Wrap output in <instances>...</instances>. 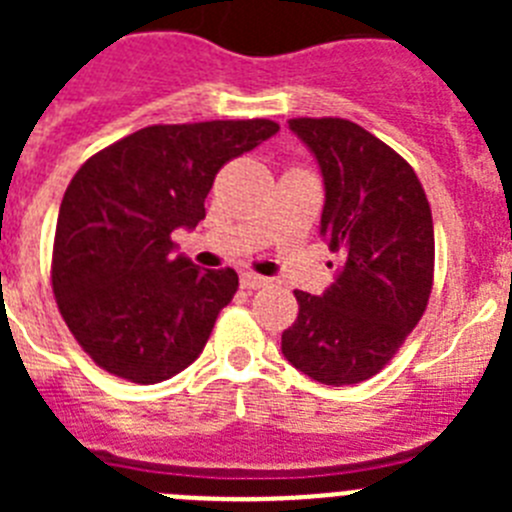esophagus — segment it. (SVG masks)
<instances>
[{
  "label": "esophagus",
  "mask_w": 512,
  "mask_h": 512,
  "mask_svg": "<svg viewBox=\"0 0 512 512\" xmlns=\"http://www.w3.org/2000/svg\"><path fill=\"white\" fill-rule=\"evenodd\" d=\"M269 284V279L259 277V274H251V271H243L241 274V287L243 289H261Z\"/></svg>",
  "instance_id": "34e87169"
}]
</instances>
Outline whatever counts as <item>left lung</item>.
<instances>
[{
	"label": "left lung",
	"instance_id": "obj_1",
	"mask_svg": "<svg viewBox=\"0 0 512 512\" xmlns=\"http://www.w3.org/2000/svg\"><path fill=\"white\" fill-rule=\"evenodd\" d=\"M289 130L320 166V235L341 266L320 297L297 289L300 312L282 333V354L320 384H359L423 318L433 287L431 205L408 161L356 122L297 117Z\"/></svg>",
	"mask_w": 512,
	"mask_h": 512
}]
</instances>
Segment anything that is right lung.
<instances>
[{
  "label": "right lung",
  "mask_w": 512,
  "mask_h": 512,
  "mask_svg": "<svg viewBox=\"0 0 512 512\" xmlns=\"http://www.w3.org/2000/svg\"><path fill=\"white\" fill-rule=\"evenodd\" d=\"M277 133L271 120L151 125L76 171L58 212L53 295L104 372L156 384L202 354L238 274L174 256L171 233L197 228L217 171Z\"/></svg>",
  "instance_id": "obj_1"
}]
</instances>
